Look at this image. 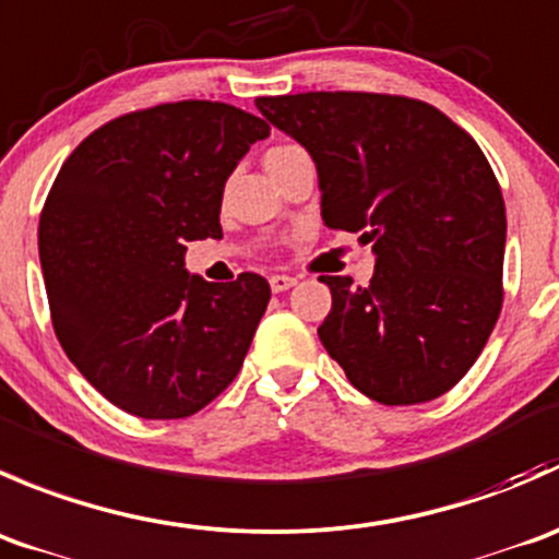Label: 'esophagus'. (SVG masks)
Wrapping results in <instances>:
<instances>
[{
	"instance_id": "34e87169",
	"label": "esophagus",
	"mask_w": 559,
	"mask_h": 559,
	"mask_svg": "<svg viewBox=\"0 0 559 559\" xmlns=\"http://www.w3.org/2000/svg\"><path fill=\"white\" fill-rule=\"evenodd\" d=\"M269 285H272L274 293H285L296 285V277H287V274H274V277L269 280Z\"/></svg>"
}]
</instances>
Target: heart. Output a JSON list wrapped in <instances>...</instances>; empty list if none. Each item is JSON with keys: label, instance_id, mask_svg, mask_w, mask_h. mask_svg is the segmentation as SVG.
I'll list each match as a JSON object with an SVG mask.
<instances>
[{"label": "heart", "instance_id": "heart-1", "mask_svg": "<svg viewBox=\"0 0 559 559\" xmlns=\"http://www.w3.org/2000/svg\"><path fill=\"white\" fill-rule=\"evenodd\" d=\"M296 152H301V148L298 146H274L272 152L266 154V163H274V159H282V157H287V154H296Z\"/></svg>", "mask_w": 559, "mask_h": 559}]
</instances>
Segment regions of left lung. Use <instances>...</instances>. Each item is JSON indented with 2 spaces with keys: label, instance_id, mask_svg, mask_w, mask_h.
Masks as SVG:
<instances>
[{
  "label": "left lung",
  "instance_id": "left-lung-1",
  "mask_svg": "<svg viewBox=\"0 0 559 559\" xmlns=\"http://www.w3.org/2000/svg\"><path fill=\"white\" fill-rule=\"evenodd\" d=\"M318 168L320 217L372 245L374 277H320L318 329L347 380L380 405L454 389L502 307L506 203L478 143L421 99L369 92L258 97Z\"/></svg>",
  "mask_w": 559,
  "mask_h": 559
}]
</instances>
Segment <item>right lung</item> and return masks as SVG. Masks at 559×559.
I'll return each mask as SVG.
<instances>
[{"mask_svg": "<svg viewBox=\"0 0 559 559\" xmlns=\"http://www.w3.org/2000/svg\"><path fill=\"white\" fill-rule=\"evenodd\" d=\"M269 130L228 103H165L94 130L59 170L37 234L53 331L124 413L187 418L239 374L272 287L206 282L185 252L223 236L225 181Z\"/></svg>", "mask_w": 559, "mask_h": 559, "instance_id": "1", "label": "right lung"}]
</instances>
